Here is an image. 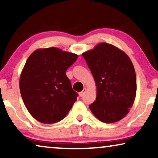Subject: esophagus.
Masks as SVG:
<instances>
[{
  "label": "esophagus",
  "mask_w": 158,
  "mask_h": 158,
  "mask_svg": "<svg viewBox=\"0 0 158 158\" xmlns=\"http://www.w3.org/2000/svg\"><path fill=\"white\" fill-rule=\"evenodd\" d=\"M85 91H86V88H84V89L82 90L81 92H80L79 93V96H81V97H82V96H83V95L85 94Z\"/></svg>",
  "instance_id": "obj_1"
}]
</instances>
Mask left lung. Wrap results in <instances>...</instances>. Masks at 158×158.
Here are the masks:
<instances>
[{
    "label": "left lung",
    "instance_id": "left-lung-1",
    "mask_svg": "<svg viewBox=\"0 0 158 158\" xmlns=\"http://www.w3.org/2000/svg\"><path fill=\"white\" fill-rule=\"evenodd\" d=\"M83 57L97 88L96 99L89 108L101 122H118L129 113L137 91V78L128 55L114 45L102 42Z\"/></svg>",
    "mask_w": 158,
    "mask_h": 158
}]
</instances>
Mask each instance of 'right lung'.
Listing matches in <instances>:
<instances>
[{
	"instance_id": "obj_1",
	"label": "right lung",
	"mask_w": 158,
	"mask_h": 158,
	"mask_svg": "<svg viewBox=\"0 0 158 158\" xmlns=\"http://www.w3.org/2000/svg\"><path fill=\"white\" fill-rule=\"evenodd\" d=\"M77 55L56 47L36 49L21 72L19 88L23 103L33 117L43 124L63 119L77 100L66 70Z\"/></svg>"
}]
</instances>
